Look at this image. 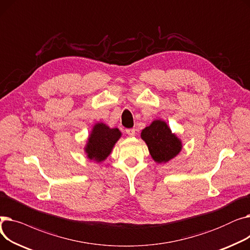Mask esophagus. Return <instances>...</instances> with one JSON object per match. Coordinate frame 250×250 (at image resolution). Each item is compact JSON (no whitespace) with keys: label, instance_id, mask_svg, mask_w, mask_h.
<instances>
[{"label":"esophagus","instance_id":"34e87169","mask_svg":"<svg viewBox=\"0 0 250 250\" xmlns=\"http://www.w3.org/2000/svg\"><path fill=\"white\" fill-rule=\"evenodd\" d=\"M125 132H126V134H127L128 136H135L136 129H135V128H127V129H125Z\"/></svg>","mask_w":250,"mask_h":250}]
</instances>
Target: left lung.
Listing matches in <instances>:
<instances>
[{
  "instance_id": "1",
  "label": "left lung",
  "mask_w": 250,
  "mask_h": 250,
  "mask_svg": "<svg viewBox=\"0 0 250 250\" xmlns=\"http://www.w3.org/2000/svg\"><path fill=\"white\" fill-rule=\"evenodd\" d=\"M141 138L147 144L150 155L156 163H167L182 149L181 140L162 120L153 121L142 130Z\"/></svg>"
}]
</instances>
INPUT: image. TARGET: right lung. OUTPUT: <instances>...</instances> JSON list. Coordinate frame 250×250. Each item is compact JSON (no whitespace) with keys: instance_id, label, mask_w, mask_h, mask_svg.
I'll use <instances>...</instances> for the list:
<instances>
[{"instance_id":"add662e5","label":"right lung","mask_w":250,"mask_h":250,"mask_svg":"<svg viewBox=\"0 0 250 250\" xmlns=\"http://www.w3.org/2000/svg\"><path fill=\"white\" fill-rule=\"evenodd\" d=\"M121 137L122 133L118 128H110L103 123L95 124L84 148L87 158L97 163L104 161L110 155L115 143Z\"/></svg>"}]
</instances>
